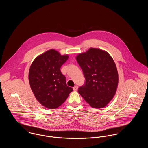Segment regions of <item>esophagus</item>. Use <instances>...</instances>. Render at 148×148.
Returning <instances> with one entry per match:
<instances>
[{
    "label": "esophagus",
    "instance_id": "34e87169",
    "mask_svg": "<svg viewBox=\"0 0 148 148\" xmlns=\"http://www.w3.org/2000/svg\"><path fill=\"white\" fill-rule=\"evenodd\" d=\"M77 89H78V86H77V85H75L74 87H73V90H74V91H77Z\"/></svg>",
    "mask_w": 148,
    "mask_h": 148
}]
</instances>
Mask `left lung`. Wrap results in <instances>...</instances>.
I'll list each match as a JSON object with an SVG mask.
<instances>
[{
  "label": "left lung",
  "instance_id": "8db88e82",
  "mask_svg": "<svg viewBox=\"0 0 148 148\" xmlns=\"http://www.w3.org/2000/svg\"><path fill=\"white\" fill-rule=\"evenodd\" d=\"M76 59L85 78L78 92L92 108L105 107L115 94L118 85V73L112 57L106 51L91 48L78 54Z\"/></svg>",
  "mask_w": 148,
  "mask_h": 148
}]
</instances>
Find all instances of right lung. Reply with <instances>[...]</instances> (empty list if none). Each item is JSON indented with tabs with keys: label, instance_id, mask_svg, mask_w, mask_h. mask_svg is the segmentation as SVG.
Instances as JSON below:
<instances>
[{
	"label": "right lung",
	"instance_id": "obj_1",
	"mask_svg": "<svg viewBox=\"0 0 148 148\" xmlns=\"http://www.w3.org/2000/svg\"><path fill=\"white\" fill-rule=\"evenodd\" d=\"M69 58L50 49L37 56L29 71V82L37 100L50 109L61 106L73 90L67 86L60 68Z\"/></svg>",
	"mask_w": 148,
	"mask_h": 148
}]
</instances>
